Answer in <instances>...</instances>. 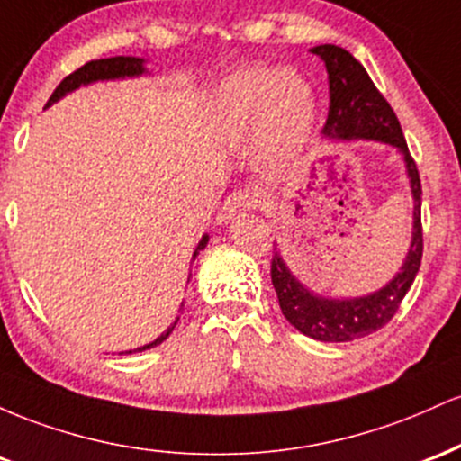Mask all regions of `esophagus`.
Wrapping results in <instances>:
<instances>
[{"label": "esophagus", "mask_w": 461, "mask_h": 461, "mask_svg": "<svg viewBox=\"0 0 461 461\" xmlns=\"http://www.w3.org/2000/svg\"><path fill=\"white\" fill-rule=\"evenodd\" d=\"M258 205V194L256 193H249V190H238V193L230 194V197L225 199L223 208H221V214H219V223H227L230 219H234L238 212H242V210H251Z\"/></svg>", "instance_id": "esophagus-1"}]
</instances>
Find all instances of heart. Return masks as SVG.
<instances>
[{
  "mask_svg": "<svg viewBox=\"0 0 461 461\" xmlns=\"http://www.w3.org/2000/svg\"><path fill=\"white\" fill-rule=\"evenodd\" d=\"M316 95L294 71L245 68L214 93V123L231 139L258 136L260 160L271 173L299 160L316 128Z\"/></svg>",
  "mask_w": 461,
  "mask_h": 461,
  "instance_id": "obj_1",
  "label": "heart"
}]
</instances>
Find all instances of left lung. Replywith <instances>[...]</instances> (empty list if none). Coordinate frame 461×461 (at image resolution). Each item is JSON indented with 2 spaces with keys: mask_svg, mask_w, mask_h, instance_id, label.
I'll return each mask as SVG.
<instances>
[{
  "mask_svg": "<svg viewBox=\"0 0 461 461\" xmlns=\"http://www.w3.org/2000/svg\"><path fill=\"white\" fill-rule=\"evenodd\" d=\"M310 51L325 62L327 79H330V113L322 136L327 140L364 139L393 145L403 156L411 197H414V231L403 267L384 288L375 290L366 297L331 299L316 294L290 273L277 247L273 249L271 279L285 321L314 340L348 342L382 330L385 322H390L407 290L414 284L422 260V188L399 119L368 77L366 68L338 45H319L312 47Z\"/></svg>",
  "mask_w": 461,
  "mask_h": 461,
  "instance_id": "obj_1",
  "label": "left lung"
}]
</instances>
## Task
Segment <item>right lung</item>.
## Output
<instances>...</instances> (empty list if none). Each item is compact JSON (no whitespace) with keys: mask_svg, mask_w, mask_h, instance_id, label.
Listing matches in <instances>:
<instances>
[{"mask_svg":"<svg viewBox=\"0 0 461 461\" xmlns=\"http://www.w3.org/2000/svg\"><path fill=\"white\" fill-rule=\"evenodd\" d=\"M142 73H147L145 60H142V58L114 56V58H102V60H91V62H86V65H84V67H79L77 71H73L71 76H67L60 84H58V88H56L54 93H51L50 102L45 104V108H50L51 104H56L58 99H62L67 93H73L79 86H88V84H93V82H104V79L139 77V76H142ZM208 240H210V236L203 234V238H201V240H199L197 249H194L193 260L199 256V251H203L205 245H208ZM188 282H190V275H188ZM177 321H179V316L176 319V322H173V325L168 327L167 331L160 333V336H158L153 342H149V345L139 347V348H134V351H125V353H140V351H147V348H153V347L162 345V342L168 338V333L176 330Z\"/></svg>","mask_w":461,"mask_h":461,"instance_id":"right-lung-1","label":"right lung"}]
</instances>
